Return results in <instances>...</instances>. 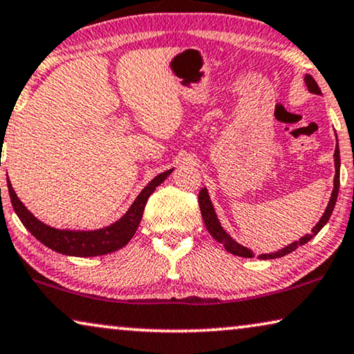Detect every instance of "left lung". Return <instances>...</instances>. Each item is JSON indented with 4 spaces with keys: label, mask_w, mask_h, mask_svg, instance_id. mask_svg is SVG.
<instances>
[{
    "label": "left lung",
    "mask_w": 354,
    "mask_h": 354,
    "mask_svg": "<svg viewBox=\"0 0 354 354\" xmlns=\"http://www.w3.org/2000/svg\"><path fill=\"white\" fill-rule=\"evenodd\" d=\"M305 83H306V86L311 93L321 94V89H319V86H317L316 80L313 78L311 75L305 77ZM333 158H335V178H333V191H332V197H330V201H328V205L326 208L324 215H322L319 223H317V225L313 227L311 234H306V236L301 237L298 242H293V243H290V245H287L286 248H282V250H279L276 253L260 255L261 260H272V258L286 257L287 253H290V252L295 250V248H298V245H303V243L311 241V239L315 237L322 227H324V225L328 221V218H330V215H332L333 207H335L337 196H338V187H340V151H338V142H337V147H335V153H333ZM198 207H201L203 223H205L208 232L212 234V237L215 239V241L221 242L229 253H232V255H237V257H243V258L255 257V255H253V252L248 250L247 247H243V245H241V243H237L236 241H232V237L227 236L225 229L221 227L220 221H218V218H216L215 208H213V205H212L210 197H208V192H207L205 187H203L202 191L198 192Z\"/></svg>",
    "instance_id": "8db88e82"
}]
</instances>
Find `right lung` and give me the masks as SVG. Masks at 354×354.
<instances>
[{
    "instance_id": "right-lung-1",
    "label": "right lung",
    "mask_w": 354,
    "mask_h": 354,
    "mask_svg": "<svg viewBox=\"0 0 354 354\" xmlns=\"http://www.w3.org/2000/svg\"><path fill=\"white\" fill-rule=\"evenodd\" d=\"M171 170L163 171L157 175L142 189L141 194L129 207V210L123 215L120 220L113 223V225L97 229V231H62V229H54L51 226L44 225L37 220L32 213H30L26 205L19 201V197L14 192L11 183L8 181L9 196L14 207V212L17 213L19 220L26 226L33 237H37L39 242L51 248V250L62 253V255L71 257H97L106 255V253L115 252L118 248L125 247L131 241V237L136 232V229L141 223L144 207H146L147 198L151 194L156 191L157 186L165 181L167 176L170 175Z\"/></svg>"
}]
</instances>
